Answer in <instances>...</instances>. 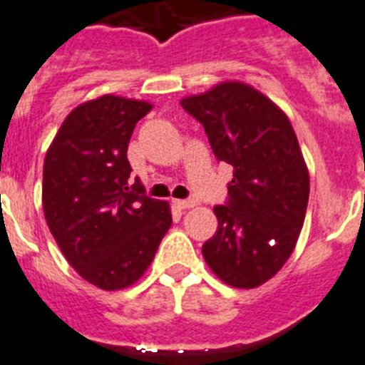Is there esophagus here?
<instances>
[{
  "instance_id": "1",
  "label": "esophagus",
  "mask_w": 365,
  "mask_h": 365,
  "mask_svg": "<svg viewBox=\"0 0 365 365\" xmlns=\"http://www.w3.org/2000/svg\"><path fill=\"white\" fill-rule=\"evenodd\" d=\"M176 205L180 209H190V207L196 205V200H176Z\"/></svg>"
}]
</instances>
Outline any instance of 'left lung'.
Returning <instances> with one entry per match:
<instances>
[{
	"mask_svg": "<svg viewBox=\"0 0 365 365\" xmlns=\"http://www.w3.org/2000/svg\"><path fill=\"white\" fill-rule=\"evenodd\" d=\"M216 158L232 165L227 205L203 244L207 265L236 289L271 280L294 251L309 200V170L287 114L244 81H222L182 98Z\"/></svg>",
	"mask_w": 365,
	"mask_h": 365,
	"instance_id": "left-lung-1",
	"label": "left lung"
}]
</instances>
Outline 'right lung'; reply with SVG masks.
<instances>
[{
    "label": "right lung",
    "mask_w": 365,
    "mask_h": 365,
    "mask_svg": "<svg viewBox=\"0 0 365 365\" xmlns=\"http://www.w3.org/2000/svg\"><path fill=\"white\" fill-rule=\"evenodd\" d=\"M153 109L143 100L103 94L72 109L43 163L47 225L68 264L103 291L130 287L149 269L173 216L162 200L129 185L127 147Z\"/></svg>",
    "instance_id": "obj_1"
}]
</instances>
